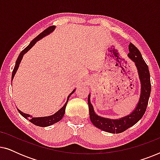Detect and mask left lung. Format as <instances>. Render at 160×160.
Here are the masks:
<instances>
[{
  "label": "left lung",
  "mask_w": 160,
  "mask_h": 160,
  "mask_svg": "<svg viewBox=\"0 0 160 160\" xmlns=\"http://www.w3.org/2000/svg\"><path fill=\"white\" fill-rule=\"evenodd\" d=\"M129 52L130 53L128 54V57L135 62L141 84V96L135 110L130 115L122 117L119 119H111L101 117L95 113L92 105L90 102L89 94L88 96L89 112L91 122L96 128L107 132L120 133L128 130L141 119L147 108L151 93L150 73L148 65L142 58L141 52L132 43L129 45Z\"/></svg>",
  "instance_id": "obj_1"
}]
</instances>
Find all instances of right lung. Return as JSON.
Listing matches in <instances>:
<instances>
[{"label": "right lung", "mask_w": 160, "mask_h": 160, "mask_svg": "<svg viewBox=\"0 0 160 160\" xmlns=\"http://www.w3.org/2000/svg\"><path fill=\"white\" fill-rule=\"evenodd\" d=\"M54 28H55V26L53 25V26H50V27L47 28L45 30H43L42 32H41V33L39 34L38 36L36 37V38H35L33 40H32L31 42L30 43V44L28 45V47L25 48V49H24L21 52V53L19 54L18 58H17V60L16 61V64H15L14 68V70H13L12 76V80H13V78H14V76L15 75V73H16L17 69H18L19 63H20V62H21V60L23 58L24 54H25L26 52L28 51V50H30V49H31V48L32 47V46H34L35 43H36L38 40H40L41 38H42L44 36H47V35H49V33H51V32L54 30ZM74 91H75V89H74V90L72 92L71 94H70V95L68 96V97L67 101L65 103L64 106H63L62 108H61L60 110L58 111V112H56L54 114L52 115V116H49V117H32V116L22 112L20 110H19V109H17V110H18L19 113H20V114L24 118H25V119L29 120L31 123L35 124V125L39 126V127L50 126V125H52V124L56 123V122H58L60 120L62 119V118L63 117V116H64V114H65V107H66V105L68 103V102L69 97L71 95L72 93L74 92Z\"/></svg>", "instance_id": "right-lung-1"}]
</instances>
